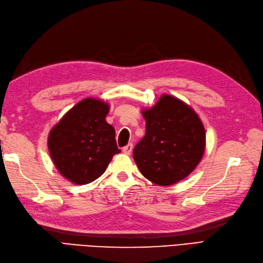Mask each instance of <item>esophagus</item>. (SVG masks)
<instances>
[{
    "label": "esophagus",
    "instance_id": "obj_1",
    "mask_svg": "<svg viewBox=\"0 0 263 263\" xmlns=\"http://www.w3.org/2000/svg\"><path fill=\"white\" fill-rule=\"evenodd\" d=\"M122 152H124V153L127 154V155H130L132 152H133V144L130 143V144L126 145L125 147H122Z\"/></svg>",
    "mask_w": 263,
    "mask_h": 263
}]
</instances>
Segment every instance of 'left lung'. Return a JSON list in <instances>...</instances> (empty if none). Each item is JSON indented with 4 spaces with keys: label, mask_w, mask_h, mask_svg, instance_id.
<instances>
[{
    "label": "left lung",
    "mask_w": 263,
    "mask_h": 263,
    "mask_svg": "<svg viewBox=\"0 0 263 263\" xmlns=\"http://www.w3.org/2000/svg\"><path fill=\"white\" fill-rule=\"evenodd\" d=\"M142 114L146 133L133 152L139 171L159 185L174 184L188 177L199 164L206 146L199 117L188 104L168 95Z\"/></svg>",
    "instance_id": "left-lung-1"
}]
</instances>
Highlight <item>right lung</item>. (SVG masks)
Wrapping results in <instances>:
<instances>
[{"label":"right lung","instance_id":"right-lung-1","mask_svg":"<svg viewBox=\"0 0 263 263\" xmlns=\"http://www.w3.org/2000/svg\"><path fill=\"white\" fill-rule=\"evenodd\" d=\"M108 112V103L86 98L51 128V160L58 172L75 184L90 183L101 177L112 156L120 152L115 128L106 121Z\"/></svg>","mask_w":263,"mask_h":263}]
</instances>
